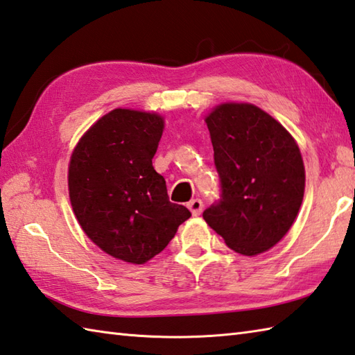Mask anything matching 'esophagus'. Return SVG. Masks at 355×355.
Instances as JSON below:
<instances>
[{"label": "esophagus", "instance_id": "34e87169", "mask_svg": "<svg viewBox=\"0 0 355 355\" xmlns=\"http://www.w3.org/2000/svg\"><path fill=\"white\" fill-rule=\"evenodd\" d=\"M187 207H189L192 215H200L201 212H203V201H201L200 198H193L189 201V203H187Z\"/></svg>", "mask_w": 355, "mask_h": 355}]
</instances>
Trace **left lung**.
I'll use <instances>...</instances> for the list:
<instances>
[{
  "mask_svg": "<svg viewBox=\"0 0 355 355\" xmlns=\"http://www.w3.org/2000/svg\"><path fill=\"white\" fill-rule=\"evenodd\" d=\"M206 124L220 198L203 218L232 251L265 252L284 237L302 206L300 149L279 121L254 104H221Z\"/></svg>",
  "mask_w": 355,
  "mask_h": 355,
  "instance_id": "obj_1",
  "label": "left lung"
}]
</instances>
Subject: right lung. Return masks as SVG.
I'll use <instances>...</instances> for the list:
<instances>
[{
	"instance_id": "1",
	"label": "right lung",
	"mask_w": 355,
	"mask_h": 355,
	"mask_svg": "<svg viewBox=\"0 0 355 355\" xmlns=\"http://www.w3.org/2000/svg\"><path fill=\"white\" fill-rule=\"evenodd\" d=\"M164 121L157 114L115 109L101 116L73 149L69 197L83 231L104 252L143 265L169 245L191 217L171 203L154 169Z\"/></svg>"
}]
</instances>
